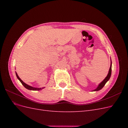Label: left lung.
<instances>
[{"instance_id":"8db88e82","label":"left lung","mask_w":128,"mask_h":128,"mask_svg":"<svg viewBox=\"0 0 128 128\" xmlns=\"http://www.w3.org/2000/svg\"><path fill=\"white\" fill-rule=\"evenodd\" d=\"M111 73H112V61H111V64H110V68L109 72H108V74L107 76L106 77V78H104L102 81V82L99 84V86H98V87L96 88L95 89V90H94V91H97L101 90V89L104 86V85H105V84L107 83V81L110 80V76H111Z\"/></svg>"}]
</instances>
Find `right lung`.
Returning a JSON list of instances; mask_svg holds the SVG:
<instances>
[{"label":"right lung","instance_id":"1","mask_svg":"<svg viewBox=\"0 0 128 128\" xmlns=\"http://www.w3.org/2000/svg\"><path fill=\"white\" fill-rule=\"evenodd\" d=\"M16 75L17 78H18V80H19L20 81L21 83H22V84L23 85V86H24L26 88L28 89V90H29L39 91V90H42V88H44H44H34V87H32V86H29V85L26 84L24 82H23V81L21 80V78H20V77H18V74H17L16 72Z\"/></svg>","mask_w":128,"mask_h":128}]
</instances>
